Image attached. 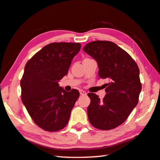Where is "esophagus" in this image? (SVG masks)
<instances>
[{"label": "esophagus", "instance_id": "1", "mask_svg": "<svg viewBox=\"0 0 160 160\" xmlns=\"http://www.w3.org/2000/svg\"><path fill=\"white\" fill-rule=\"evenodd\" d=\"M80 95H82V96H86L87 95L86 91H84L83 90H80Z\"/></svg>", "mask_w": 160, "mask_h": 160}]
</instances>
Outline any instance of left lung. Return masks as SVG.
<instances>
[{"label":"left lung","mask_w":160,"mask_h":160,"mask_svg":"<svg viewBox=\"0 0 160 160\" xmlns=\"http://www.w3.org/2000/svg\"><path fill=\"white\" fill-rule=\"evenodd\" d=\"M83 50L97 61L98 76L108 81L102 100L88 93V118L95 128L111 130L124 122L137 106L142 89L140 69L132 57L113 42L93 41Z\"/></svg>","instance_id":"left-lung-1"}]
</instances>
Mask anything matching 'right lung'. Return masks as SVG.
<instances>
[{"label": "right lung", "instance_id": "add662e5", "mask_svg": "<svg viewBox=\"0 0 160 160\" xmlns=\"http://www.w3.org/2000/svg\"><path fill=\"white\" fill-rule=\"evenodd\" d=\"M80 43L52 42L29 59L20 80L21 100L35 124L43 130H62L80 96L77 89L67 92L59 81L67 74Z\"/></svg>", "mask_w": 160, "mask_h": 160}]
</instances>
